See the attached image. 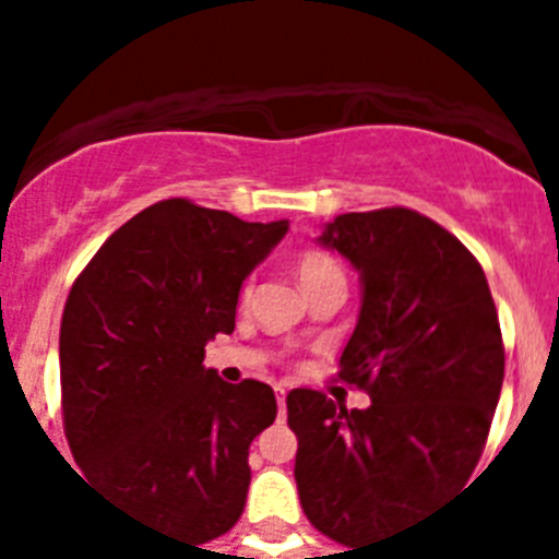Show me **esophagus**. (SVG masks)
<instances>
[{"label":"esophagus","mask_w":559,"mask_h":559,"mask_svg":"<svg viewBox=\"0 0 559 559\" xmlns=\"http://www.w3.org/2000/svg\"><path fill=\"white\" fill-rule=\"evenodd\" d=\"M276 406H280V417L285 414V389L276 386Z\"/></svg>","instance_id":"obj_1"}]
</instances>
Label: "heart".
I'll return each instance as SVG.
<instances>
[{
    "label": "heart",
    "mask_w": 559,
    "mask_h": 559,
    "mask_svg": "<svg viewBox=\"0 0 559 559\" xmlns=\"http://www.w3.org/2000/svg\"><path fill=\"white\" fill-rule=\"evenodd\" d=\"M296 276L305 288V285L324 283V280H344V271H341L335 257L324 254V251H305L296 263ZM243 294H249V290H243Z\"/></svg>",
    "instance_id": "b5f03b06"
}]
</instances>
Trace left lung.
<instances>
[{
    "mask_svg": "<svg viewBox=\"0 0 559 559\" xmlns=\"http://www.w3.org/2000/svg\"><path fill=\"white\" fill-rule=\"evenodd\" d=\"M324 246L360 274V313L338 378L372 397L349 408L294 389L299 501L344 546L394 537L476 471L503 383V341L476 257L437 221L389 206L347 212Z\"/></svg>",
    "mask_w": 559,
    "mask_h": 559,
    "instance_id": "left-lung-1",
    "label": "left lung"
}]
</instances>
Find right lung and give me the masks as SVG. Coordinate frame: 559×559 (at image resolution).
Here are the masks:
<instances>
[{
    "label": "right lung",
    "mask_w": 559,
    "mask_h": 559,
    "mask_svg": "<svg viewBox=\"0 0 559 559\" xmlns=\"http://www.w3.org/2000/svg\"><path fill=\"white\" fill-rule=\"evenodd\" d=\"M285 231L159 201L108 237L63 308L69 451L95 487L195 549L237 523L251 439L276 417L269 383H226L204 347L235 330L240 285Z\"/></svg>",
    "instance_id": "right-lung-1"
}]
</instances>
